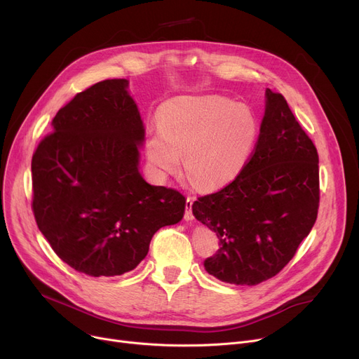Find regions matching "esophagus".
<instances>
[{
	"label": "esophagus",
	"mask_w": 359,
	"mask_h": 359,
	"mask_svg": "<svg viewBox=\"0 0 359 359\" xmlns=\"http://www.w3.org/2000/svg\"><path fill=\"white\" fill-rule=\"evenodd\" d=\"M192 205H194V201L191 198L186 199V211H184V219L186 221H192L195 217H194V212H192Z\"/></svg>",
	"instance_id": "esophagus-1"
}]
</instances>
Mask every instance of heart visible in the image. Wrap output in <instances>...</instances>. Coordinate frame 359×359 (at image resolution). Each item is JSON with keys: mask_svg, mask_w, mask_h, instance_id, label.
<instances>
[{"mask_svg": "<svg viewBox=\"0 0 359 359\" xmlns=\"http://www.w3.org/2000/svg\"><path fill=\"white\" fill-rule=\"evenodd\" d=\"M257 137L252 111L229 99L186 97L158 111V130L145 144L156 172L173 175L183 158L184 172L196 187L211 191L233 180L248 161Z\"/></svg>", "mask_w": 359, "mask_h": 359, "instance_id": "1", "label": "heart"}]
</instances>
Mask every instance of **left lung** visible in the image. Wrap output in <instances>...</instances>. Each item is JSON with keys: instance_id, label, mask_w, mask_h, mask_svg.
I'll use <instances>...</instances> for the list:
<instances>
[{"instance_id": "obj_1", "label": "left lung", "mask_w": 359, "mask_h": 359, "mask_svg": "<svg viewBox=\"0 0 359 359\" xmlns=\"http://www.w3.org/2000/svg\"><path fill=\"white\" fill-rule=\"evenodd\" d=\"M318 203L317 148L285 97L268 88L260 134L241 172L192 205L196 219L219 238L205 271L236 285L273 278L311 231Z\"/></svg>"}]
</instances>
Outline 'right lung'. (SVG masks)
I'll list each match as a JSON object with an SVG mask.
<instances>
[{"mask_svg": "<svg viewBox=\"0 0 359 359\" xmlns=\"http://www.w3.org/2000/svg\"><path fill=\"white\" fill-rule=\"evenodd\" d=\"M126 86L111 79L75 94L32 157L37 227L67 265L94 278L135 269L186 206L179 191L138 172L144 125Z\"/></svg>", "mask_w": 359, "mask_h": 359, "instance_id": "right-lung-1", "label": "right lung"}]
</instances>
